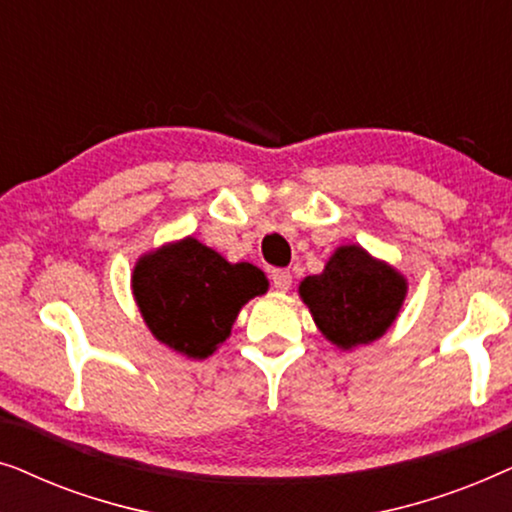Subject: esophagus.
<instances>
[{
	"label": "esophagus",
	"instance_id": "esophagus-1",
	"mask_svg": "<svg viewBox=\"0 0 512 512\" xmlns=\"http://www.w3.org/2000/svg\"><path fill=\"white\" fill-rule=\"evenodd\" d=\"M270 279H272V286H275L277 291H282V293H284V291H289V289H291L293 277H291V272H289V270H284V268L272 270Z\"/></svg>",
	"mask_w": 512,
	"mask_h": 512
}]
</instances>
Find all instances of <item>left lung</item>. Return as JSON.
Masks as SVG:
<instances>
[{"label":"left lung","mask_w":512,"mask_h":512,"mask_svg":"<svg viewBox=\"0 0 512 512\" xmlns=\"http://www.w3.org/2000/svg\"><path fill=\"white\" fill-rule=\"evenodd\" d=\"M298 293L321 335L349 352L389 331L408 296V279L359 244H342L319 275L300 282Z\"/></svg>","instance_id":"1"}]
</instances>
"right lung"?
<instances>
[{
  "mask_svg": "<svg viewBox=\"0 0 512 512\" xmlns=\"http://www.w3.org/2000/svg\"><path fill=\"white\" fill-rule=\"evenodd\" d=\"M268 286L261 268L228 263L191 235L146 251L132 268V296L146 328L186 359L212 356L242 307Z\"/></svg>",
  "mask_w": 512,
  "mask_h": 512,
  "instance_id": "right-lung-1",
  "label": "right lung"
}]
</instances>
